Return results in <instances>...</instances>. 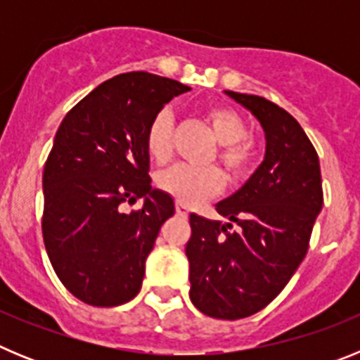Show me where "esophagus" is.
Segmentation results:
<instances>
[{
	"label": "esophagus",
	"mask_w": 360,
	"mask_h": 360,
	"mask_svg": "<svg viewBox=\"0 0 360 360\" xmlns=\"http://www.w3.org/2000/svg\"><path fill=\"white\" fill-rule=\"evenodd\" d=\"M174 211H176L178 216H182V218H187V216H189V211H187V207L186 205H182V203H176Z\"/></svg>",
	"instance_id": "obj_1"
}]
</instances>
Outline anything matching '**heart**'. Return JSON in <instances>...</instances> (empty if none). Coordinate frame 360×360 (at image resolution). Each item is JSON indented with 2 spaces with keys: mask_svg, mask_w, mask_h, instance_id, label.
Instances as JSON below:
<instances>
[{
  "mask_svg": "<svg viewBox=\"0 0 360 360\" xmlns=\"http://www.w3.org/2000/svg\"><path fill=\"white\" fill-rule=\"evenodd\" d=\"M205 119L219 142L218 160L229 176H249L259 158V148L249 136V124L240 111L224 104H214L205 110ZM173 117L169 111H160L146 131V151L157 164L169 160L173 151ZM224 178L216 167H191L186 164L171 165L157 174V187L182 205H195L211 198L221 189Z\"/></svg>",
  "mask_w": 360,
  "mask_h": 360,
  "instance_id": "obj_1",
  "label": "heart"
}]
</instances>
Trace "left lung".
<instances>
[{
    "label": "left lung",
    "mask_w": 360,
    "mask_h": 360,
    "mask_svg": "<svg viewBox=\"0 0 360 360\" xmlns=\"http://www.w3.org/2000/svg\"><path fill=\"white\" fill-rule=\"evenodd\" d=\"M262 122L263 164L236 195L216 205L229 224L189 216V297L214 319H243L287 287L323 207L319 157L297 120L257 95L227 91ZM232 223L237 224L234 229Z\"/></svg>",
    "instance_id": "8db88e82"
}]
</instances>
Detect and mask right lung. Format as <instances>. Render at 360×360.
Here are the masks:
<instances>
[{
  "label": "right lung",
  "mask_w": 360,
  "mask_h": 360,
  "mask_svg": "<svg viewBox=\"0 0 360 360\" xmlns=\"http://www.w3.org/2000/svg\"><path fill=\"white\" fill-rule=\"evenodd\" d=\"M189 86L148 72L108 79L66 113L43 171V240L57 278L82 303L119 307L139 294L146 257L174 214L153 189L146 131ZM145 198L142 210L123 205Z\"/></svg>",
  "instance_id": "add662e5"
}]
</instances>
